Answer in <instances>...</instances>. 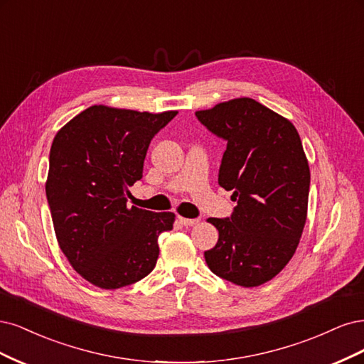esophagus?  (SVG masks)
Listing matches in <instances>:
<instances>
[{"label": "esophagus", "mask_w": 364, "mask_h": 364, "mask_svg": "<svg viewBox=\"0 0 364 364\" xmlns=\"http://www.w3.org/2000/svg\"><path fill=\"white\" fill-rule=\"evenodd\" d=\"M178 220L181 222L184 227H193L199 222V219H187V218H183V216H178Z\"/></svg>", "instance_id": "esophagus-1"}]
</instances>
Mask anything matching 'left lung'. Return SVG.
Instances as JSON below:
<instances>
[{
  "mask_svg": "<svg viewBox=\"0 0 364 364\" xmlns=\"http://www.w3.org/2000/svg\"><path fill=\"white\" fill-rule=\"evenodd\" d=\"M195 114L227 140L218 181L237 201L231 218L207 219L219 231L215 248L204 252L207 266L237 286H262L290 262L307 220L310 168L301 137L284 116L252 98Z\"/></svg>",
  "mask_w": 364,
  "mask_h": 364,
  "instance_id": "obj_1",
  "label": "left lung"
}]
</instances>
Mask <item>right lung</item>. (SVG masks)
Returning <instances> with one entry per match:
<instances>
[{"mask_svg":"<svg viewBox=\"0 0 364 364\" xmlns=\"http://www.w3.org/2000/svg\"><path fill=\"white\" fill-rule=\"evenodd\" d=\"M178 112H137L95 104L57 132L45 183L62 252L90 284L113 290L156 267L171 212L128 207L125 192L142 178L151 139Z\"/></svg>","mask_w":364,"mask_h":364,"instance_id":"right-lung-1","label":"right lung"}]
</instances>
